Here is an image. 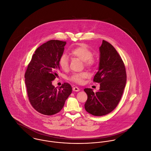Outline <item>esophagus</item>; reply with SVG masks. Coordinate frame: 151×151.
Listing matches in <instances>:
<instances>
[{
  "label": "esophagus",
  "mask_w": 151,
  "mask_h": 151,
  "mask_svg": "<svg viewBox=\"0 0 151 151\" xmlns=\"http://www.w3.org/2000/svg\"><path fill=\"white\" fill-rule=\"evenodd\" d=\"M73 91H80V89H79V88L75 86V87L73 88Z\"/></svg>",
  "instance_id": "34e87169"
}]
</instances>
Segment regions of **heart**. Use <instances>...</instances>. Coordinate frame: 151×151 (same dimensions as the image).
Instances as JSON below:
<instances>
[{
  "mask_svg": "<svg viewBox=\"0 0 151 151\" xmlns=\"http://www.w3.org/2000/svg\"><path fill=\"white\" fill-rule=\"evenodd\" d=\"M69 55L74 58H77L82 60L84 65L86 67H92L95 63V60L93 57V53L85 45H81L73 48L69 52ZM59 65L60 68L66 70L69 68V58L66 55H62L59 59ZM89 76V73L86 72L73 73L69 79L76 83H82L84 79Z\"/></svg>",
  "mask_w": 151,
  "mask_h": 151,
  "instance_id": "1",
  "label": "heart"
}]
</instances>
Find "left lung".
<instances>
[{
	"label": "left lung",
	"instance_id": "1",
	"mask_svg": "<svg viewBox=\"0 0 151 151\" xmlns=\"http://www.w3.org/2000/svg\"><path fill=\"white\" fill-rule=\"evenodd\" d=\"M99 51V70L93 81L100 83V89L96 93L90 88L84 89L88 95L85 110L95 116L106 115L117 107L127 82L124 62L114 47L103 40Z\"/></svg>",
	"mask_w": 151,
	"mask_h": 151
}]
</instances>
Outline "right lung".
I'll return each instance as SVG.
<instances>
[{
    "mask_svg": "<svg viewBox=\"0 0 151 151\" xmlns=\"http://www.w3.org/2000/svg\"><path fill=\"white\" fill-rule=\"evenodd\" d=\"M66 42L52 40L39 47L33 54L25 73V83L31 106L47 116L55 114L63 108L72 93V87L64 83L57 89L52 81L58 75L59 59Z\"/></svg>",
    "mask_w": 151,
    "mask_h": 151,
    "instance_id": "right-lung-1",
    "label": "right lung"
}]
</instances>
